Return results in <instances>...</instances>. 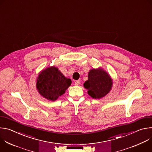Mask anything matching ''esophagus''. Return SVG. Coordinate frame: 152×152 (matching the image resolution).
<instances>
[{
    "label": "esophagus",
    "instance_id": "1",
    "mask_svg": "<svg viewBox=\"0 0 152 152\" xmlns=\"http://www.w3.org/2000/svg\"><path fill=\"white\" fill-rule=\"evenodd\" d=\"M80 84V80H76L75 82V85H76V86H77V85H79Z\"/></svg>",
    "mask_w": 152,
    "mask_h": 152
}]
</instances>
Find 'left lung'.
<instances>
[{"instance_id": "1", "label": "left lung", "mask_w": 152, "mask_h": 152, "mask_svg": "<svg viewBox=\"0 0 152 152\" xmlns=\"http://www.w3.org/2000/svg\"><path fill=\"white\" fill-rule=\"evenodd\" d=\"M113 80L110 75L101 68L92 69L88 72V80L83 86L88 90V94L93 99H100L111 90Z\"/></svg>"}]
</instances>
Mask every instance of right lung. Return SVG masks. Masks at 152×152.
<instances>
[{
	"mask_svg": "<svg viewBox=\"0 0 152 152\" xmlns=\"http://www.w3.org/2000/svg\"><path fill=\"white\" fill-rule=\"evenodd\" d=\"M70 79L65 77L55 66L42 70L37 80V88L43 97L55 101L71 85Z\"/></svg>",
	"mask_w": 152,
	"mask_h": 152,
	"instance_id": "1",
	"label": "right lung"
}]
</instances>
